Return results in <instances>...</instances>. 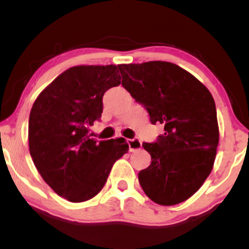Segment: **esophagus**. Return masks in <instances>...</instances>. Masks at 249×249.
<instances>
[{"mask_svg":"<svg viewBox=\"0 0 249 249\" xmlns=\"http://www.w3.org/2000/svg\"><path fill=\"white\" fill-rule=\"evenodd\" d=\"M127 144H128V148H130V152H134V151H137V150H141L142 146V142L137 138L128 139Z\"/></svg>","mask_w":249,"mask_h":249,"instance_id":"esophagus-1","label":"esophagus"}]
</instances>
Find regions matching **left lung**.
Segmentation results:
<instances>
[{
    "mask_svg": "<svg viewBox=\"0 0 249 249\" xmlns=\"http://www.w3.org/2000/svg\"><path fill=\"white\" fill-rule=\"evenodd\" d=\"M122 85L142 103L152 124L164 125L156 142H142L151 165L138 174L156 204L172 206L193 196L210 176L219 144L215 103L193 75L170 62L121 64Z\"/></svg>",
    "mask_w": 249,
    "mask_h": 249,
    "instance_id": "8db88e82",
    "label": "left lung"
}]
</instances>
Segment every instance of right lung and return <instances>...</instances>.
<instances>
[{
	"label": "right lung",
	"instance_id": "right-lung-1",
	"mask_svg": "<svg viewBox=\"0 0 249 249\" xmlns=\"http://www.w3.org/2000/svg\"><path fill=\"white\" fill-rule=\"evenodd\" d=\"M119 65H78L39 93L29 117V151L43 180L58 196L82 202L101 192L116 160L128 151L124 138L96 141L103 96L121 84Z\"/></svg>",
	"mask_w": 249,
	"mask_h": 249
}]
</instances>
